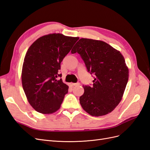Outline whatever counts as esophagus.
<instances>
[{
    "label": "esophagus",
    "mask_w": 150,
    "mask_h": 150,
    "mask_svg": "<svg viewBox=\"0 0 150 150\" xmlns=\"http://www.w3.org/2000/svg\"><path fill=\"white\" fill-rule=\"evenodd\" d=\"M72 86H79L80 85V83H71Z\"/></svg>",
    "instance_id": "34e87169"
}]
</instances>
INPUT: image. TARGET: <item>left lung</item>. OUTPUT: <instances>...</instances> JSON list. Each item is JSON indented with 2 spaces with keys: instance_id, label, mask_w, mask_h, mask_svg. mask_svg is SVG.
Returning <instances> with one entry per match:
<instances>
[{
  "instance_id": "8db88e82",
  "label": "left lung",
  "mask_w": 150,
  "mask_h": 150,
  "mask_svg": "<svg viewBox=\"0 0 150 150\" xmlns=\"http://www.w3.org/2000/svg\"><path fill=\"white\" fill-rule=\"evenodd\" d=\"M78 52L88 72L94 74L92 87L83 86L79 102L83 110L93 116L111 112L121 101L129 78V69L122 54L99 40L81 38L71 53Z\"/></svg>"
}]
</instances>
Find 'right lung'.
<instances>
[{"label":"right lung","instance_id":"obj_1","mask_svg":"<svg viewBox=\"0 0 150 150\" xmlns=\"http://www.w3.org/2000/svg\"><path fill=\"white\" fill-rule=\"evenodd\" d=\"M78 37L59 33L42 36L32 44L24 57L22 84L28 101L42 114H52L60 108L69 86L57 80L63 59Z\"/></svg>","mask_w":150,"mask_h":150}]
</instances>
